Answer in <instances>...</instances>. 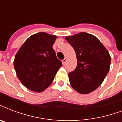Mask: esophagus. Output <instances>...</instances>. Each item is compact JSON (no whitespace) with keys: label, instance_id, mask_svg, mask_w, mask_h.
<instances>
[{"label":"esophagus","instance_id":"obj_1","mask_svg":"<svg viewBox=\"0 0 122 122\" xmlns=\"http://www.w3.org/2000/svg\"><path fill=\"white\" fill-rule=\"evenodd\" d=\"M66 61H67V59H66V58H65L64 59H63V60H62V63H63V65H65Z\"/></svg>","mask_w":122,"mask_h":122}]
</instances>
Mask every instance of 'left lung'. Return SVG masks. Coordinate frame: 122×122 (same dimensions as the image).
Here are the masks:
<instances>
[{
  "label": "left lung",
  "mask_w": 122,
  "mask_h": 122,
  "mask_svg": "<svg viewBox=\"0 0 122 122\" xmlns=\"http://www.w3.org/2000/svg\"><path fill=\"white\" fill-rule=\"evenodd\" d=\"M65 40L75 50L77 67L68 73L71 87L81 94L94 91L109 72L111 57L99 40L92 34L80 32Z\"/></svg>",
  "instance_id": "8db88e82"
}]
</instances>
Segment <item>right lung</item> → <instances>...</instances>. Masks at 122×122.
Masks as SVG:
<instances>
[{
    "label": "right lung",
    "mask_w": 122,
    "mask_h": 122,
    "mask_svg": "<svg viewBox=\"0 0 122 122\" xmlns=\"http://www.w3.org/2000/svg\"><path fill=\"white\" fill-rule=\"evenodd\" d=\"M57 36L38 32L30 36L20 47L14 60L18 79L25 87L35 92L47 88L62 66L52 45Z\"/></svg>",
    "instance_id": "add662e5"
}]
</instances>
